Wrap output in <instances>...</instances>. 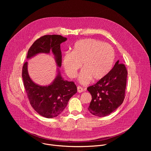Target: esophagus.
Here are the masks:
<instances>
[{
  "label": "esophagus",
  "mask_w": 151,
  "mask_h": 151,
  "mask_svg": "<svg viewBox=\"0 0 151 151\" xmlns=\"http://www.w3.org/2000/svg\"><path fill=\"white\" fill-rule=\"evenodd\" d=\"M77 89H78V93H82L83 91V89L82 87H80V86H78V87H77Z\"/></svg>",
  "instance_id": "34e87169"
}]
</instances>
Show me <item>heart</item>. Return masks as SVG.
Here are the masks:
<instances>
[{
  "mask_svg": "<svg viewBox=\"0 0 151 151\" xmlns=\"http://www.w3.org/2000/svg\"><path fill=\"white\" fill-rule=\"evenodd\" d=\"M115 52L111 45L94 39H84L77 41L72 52L64 55L63 65L67 75L75 78L82 64L79 81L82 84L102 79L111 70Z\"/></svg>",
  "mask_w": 151,
  "mask_h": 151,
  "instance_id": "obj_1",
  "label": "heart"
}]
</instances>
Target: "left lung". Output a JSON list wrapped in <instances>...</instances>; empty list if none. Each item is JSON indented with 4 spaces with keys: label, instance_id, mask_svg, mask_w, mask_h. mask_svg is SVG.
I'll return each mask as SVG.
<instances>
[{
    "label": "left lung",
    "instance_id": "obj_1",
    "mask_svg": "<svg viewBox=\"0 0 151 151\" xmlns=\"http://www.w3.org/2000/svg\"><path fill=\"white\" fill-rule=\"evenodd\" d=\"M127 70L118 60L112 69L87 90L92 96L89 112L97 116L109 115L122 103L125 98Z\"/></svg>",
    "mask_w": 151,
    "mask_h": 151
}]
</instances>
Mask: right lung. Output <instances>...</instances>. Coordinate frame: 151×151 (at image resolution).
Masks as SVG:
<instances>
[{
	"label": "right lung",
	"instance_id": "obj_1",
	"mask_svg": "<svg viewBox=\"0 0 151 151\" xmlns=\"http://www.w3.org/2000/svg\"><path fill=\"white\" fill-rule=\"evenodd\" d=\"M67 40L61 35H45L37 39L29 48L27 58L39 53L48 54L50 51L54 55L57 65L61 66L60 44ZM26 61L22 70L24 86L30 103L40 115L52 118L60 114L66 107L69 99L77 92V87L72 81L64 80L58 70V74L50 85L40 86L30 79Z\"/></svg>",
	"mask_w": 151,
	"mask_h": 151
}]
</instances>
